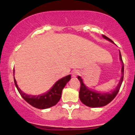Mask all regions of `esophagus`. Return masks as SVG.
<instances>
[{
    "instance_id": "34e87169",
    "label": "esophagus",
    "mask_w": 135,
    "mask_h": 135,
    "mask_svg": "<svg viewBox=\"0 0 135 135\" xmlns=\"http://www.w3.org/2000/svg\"><path fill=\"white\" fill-rule=\"evenodd\" d=\"M79 74V72L78 70H74L72 73V76L73 77H76Z\"/></svg>"
}]
</instances>
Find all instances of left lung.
I'll use <instances>...</instances> for the list:
<instances>
[{"label": "left lung", "mask_w": 135, "mask_h": 135, "mask_svg": "<svg viewBox=\"0 0 135 135\" xmlns=\"http://www.w3.org/2000/svg\"><path fill=\"white\" fill-rule=\"evenodd\" d=\"M102 37L105 39L107 40V41L113 43L114 44H115L114 42L111 39H110L109 38L103 35H102ZM119 59H120L122 63V75L120 80H119L118 84L116 86V88L114 89H113L112 91H110V92H100V91L91 89V88L86 86V85L84 83L83 79L81 78V77H77V79L79 80L80 83L79 98L83 104L92 108L101 107L105 106V105L108 104L110 102H112L114 100V98L116 97L117 94L118 93L119 89H120L122 81H123L124 77V64L123 62H122L120 51H119Z\"/></svg>", "instance_id": "obj_1"}]
</instances>
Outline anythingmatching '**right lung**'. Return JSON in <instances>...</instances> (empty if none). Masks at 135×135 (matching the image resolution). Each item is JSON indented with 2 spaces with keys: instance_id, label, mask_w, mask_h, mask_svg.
<instances>
[{
  "instance_id": "1",
  "label": "right lung",
  "mask_w": 135,
  "mask_h": 135,
  "mask_svg": "<svg viewBox=\"0 0 135 135\" xmlns=\"http://www.w3.org/2000/svg\"><path fill=\"white\" fill-rule=\"evenodd\" d=\"M13 74L15 86L21 97L28 103L38 109H46L51 107L56 104L61 98L63 89L71 79L70 75H66L56 82L52 88L47 92L38 95H31L24 93L18 87L16 80L15 78V69H14Z\"/></svg>"
}]
</instances>
